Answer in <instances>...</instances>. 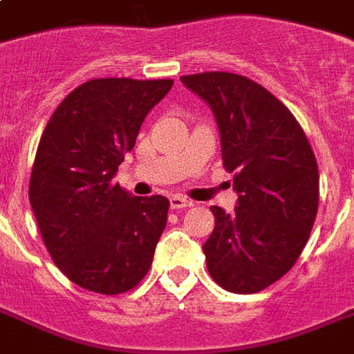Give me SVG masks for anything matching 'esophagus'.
Listing matches in <instances>:
<instances>
[{
	"label": "esophagus",
	"instance_id": "obj_1",
	"mask_svg": "<svg viewBox=\"0 0 354 354\" xmlns=\"http://www.w3.org/2000/svg\"><path fill=\"white\" fill-rule=\"evenodd\" d=\"M193 206V202L187 201L185 196L182 195H172L171 196V207L172 209H187V207Z\"/></svg>",
	"mask_w": 354,
	"mask_h": 354
}]
</instances>
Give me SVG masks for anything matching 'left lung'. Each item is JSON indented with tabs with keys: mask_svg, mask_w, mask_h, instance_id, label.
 Wrapping results in <instances>:
<instances>
[{
	"mask_svg": "<svg viewBox=\"0 0 354 354\" xmlns=\"http://www.w3.org/2000/svg\"><path fill=\"white\" fill-rule=\"evenodd\" d=\"M217 118L223 167L237 206H212L204 243L212 279L232 293H258L284 277L308 241L319 204V171L301 124L260 83L230 72L182 75Z\"/></svg>",
	"mask_w": 354,
	"mask_h": 354,
	"instance_id": "obj_1",
	"label": "left lung"
}]
</instances>
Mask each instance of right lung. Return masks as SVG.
Segmentation results:
<instances>
[{
	"instance_id": "add662e5",
	"label": "right lung",
	"mask_w": 354,
	"mask_h": 354,
	"mask_svg": "<svg viewBox=\"0 0 354 354\" xmlns=\"http://www.w3.org/2000/svg\"><path fill=\"white\" fill-rule=\"evenodd\" d=\"M172 80L85 81L57 105L40 137L29 202L53 263L102 295L133 290L152 266L171 202L131 196L113 182L148 111Z\"/></svg>"
}]
</instances>
